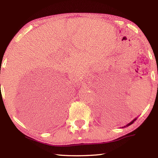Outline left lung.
Segmentation results:
<instances>
[{
    "instance_id": "obj_1",
    "label": "left lung",
    "mask_w": 158,
    "mask_h": 158,
    "mask_svg": "<svg viewBox=\"0 0 158 158\" xmlns=\"http://www.w3.org/2000/svg\"><path fill=\"white\" fill-rule=\"evenodd\" d=\"M136 118H135V119H134L132 121V122H130L129 123H127V125L126 126H123V127H127V126H130L131 125V124H132L134 122H135V121H136Z\"/></svg>"
}]
</instances>
